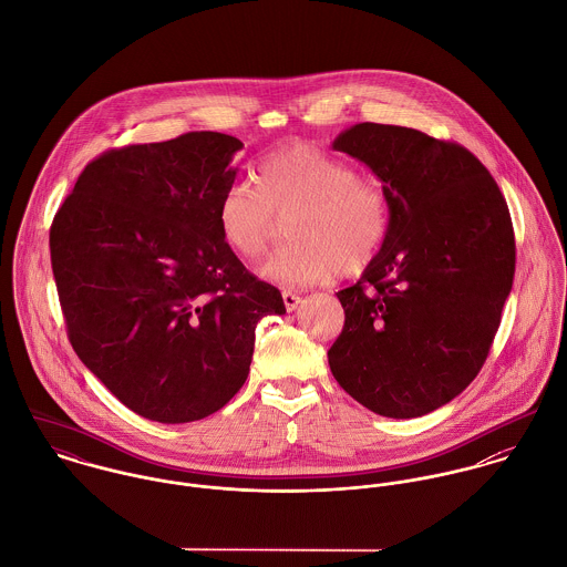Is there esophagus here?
Here are the masks:
<instances>
[{"mask_svg":"<svg viewBox=\"0 0 567 567\" xmlns=\"http://www.w3.org/2000/svg\"><path fill=\"white\" fill-rule=\"evenodd\" d=\"M281 299H284V306H286V310H288V312L297 310V308H299V303H301V297H299V295H295V292H290V290H284V292H281Z\"/></svg>","mask_w":567,"mask_h":567,"instance_id":"obj_1","label":"esophagus"}]
</instances>
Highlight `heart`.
<instances>
[{"label": "heart", "instance_id": "heart-1", "mask_svg": "<svg viewBox=\"0 0 567 567\" xmlns=\"http://www.w3.org/2000/svg\"><path fill=\"white\" fill-rule=\"evenodd\" d=\"M255 185L231 183L216 207L223 243L243 259H259L288 220L290 243L261 266L281 288H306L333 275L367 270L386 243L391 203L386 192L360 178L355 165L317 146L295 144L259 163Z\"/></svg>", "mask_w": 567, "mask_h": 567}]
</instances>
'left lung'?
<instances>
[{
	"label": "left lung",
	"mask_w": 567,
	"mask_h": 567,
	"mask_svg": "<svg viewBox=\"0 0 567 567\" xmlns=\"http://www.w3.org/2000/svg\"><path fill=\"white\" fill-rule=\"evenodd\" d=\"M333 151L367 163L391 203L386 243L336 292L344 324L336 382L369 410L410 419L463 393L485 364L515 275L506 200L467 148L362 122Z\"/></svg>",
	"instance_id": "left-lung-1"
}]
</instances>
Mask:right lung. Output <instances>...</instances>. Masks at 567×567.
<instances>
[{
	"label": "right lung",
	"mask_w": 567,
	"mask_h": 567,
	"mask_svg": "<svg viewBox=\"0 0 567 567\" xmlns=\"http://www.w3.org/2000/svg\"><path fill=\"white\" fill-rule=\"evenodd\" d=\"M243 142L212 131L86 163L54 216L50 255L82 364L159 423L214 414L246 382L255 327L281 292L223 243L216 207Z\"/></svg>",
	"instance_id": "1"
}]
</instances>
